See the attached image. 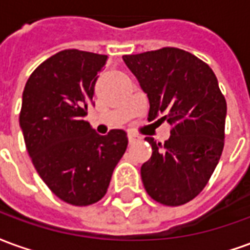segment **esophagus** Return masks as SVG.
Returning a JSON list of instances; mask_svg holds the SVG:
<instances>
[{"label": "esophagus", "mask_w": 250, "mask_h": 250, "mask_svg": "<svg viewBox=\"0 0 250 250\" xmlns=\"http://www.w3.org/2000/svg\"><path fill=\"white\" fill-rule=\"evenodd\" d=\"M136 139H138V135H135V134H128V141L135 142Z\"/></svg>", "instance_id": "obj_1"}]
</instances>
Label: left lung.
Wrapping results in <instances>:
<instances>
[{"mask_svg":"<svg viewBox=\"0 0 250 250\" xmlns=\"http://www.w3.org/2000/svg\"><path fill=\"white\" fill-rule=\"evenodd\" d=\"M123 60L147 93L148 122L161 116L171 125L163 145L146 138L152 155L141 168L143 186L159 204H188L208 185L224 150L226 100L217 77L201 59L173 46Z\"/></svg>","mask_w":250,"mask_h":250,"instance_id":"8db88e82","label":"left lung"}]
</instances>
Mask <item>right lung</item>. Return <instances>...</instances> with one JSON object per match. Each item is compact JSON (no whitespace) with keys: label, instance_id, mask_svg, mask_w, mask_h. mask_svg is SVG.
<instances>
[{"label":"right lung","instance_id":"add662e5","mask_svg":"<svg viewBox=\"0 0 250 250\" xmlns=\"http://www.w3.org/2000/svg\"><path fill=\"white\" fill-rule=\"evenodd\" d=\"M108 57L65 49L41 62L22 93L20 125L41 179L73 206L103 198L115 166L127 148V134L99 135L84 116Z\"/></svg>","mask_w":250,"mask_h":250}]
</instances>
